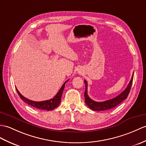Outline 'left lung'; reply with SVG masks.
Wrapping results in <instances>:
<instances>
[{
  "label": "left lung",
  "instance_id": "1",
  "mask_svg": "<svg viewBox=\"0 0 146 146\" xmlns=\"http://www.w3.org/2000/svg\"><path fill=\"white\" fill-rule=\"evenodd\" d=\"M133 76L134 74H133V76L131 79L130 82L129 83L127 86L126 88L125 89L123 92H122L119 95L115 97L113 99L107 100L105 101H103V102H96L94 101L93 100H91V98L88 95V83L86 80H84V83H85V91H84V98H85V103L86 105L88 106L91 110L93 111H105L108 110L110 109H113V108L117 106L118 104L121 103L124 100H125L127 98V97L129 95V93L130 92L131 88L132 86V83H133Z\"/></svg>",
  "mask_w": 146,
  "mask_h": 146
}]
</instances>
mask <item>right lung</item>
I'll list each match as a JSON object with an SVG mask.
<instances>
[{"mask_svg":"<svg viewBox=\"0 0 146 146\" xmlns=\"http://www.w3.org/2000/svg\"><path fill=\"white\" fill-rule=\"evenodd\" d=\"M68 80H68L66 82L64 83L62 86L61 87V88L58 91V92L57 93V94L52 98V99L43 101H33L27 99V98H25L24 96H22L21 94H20V93L19 92L17 88H15L17 90V92L20 98H21V99L27 104H28L29 105H30V106H33V108H37V109H39V110L51 111L58 106V105L61 102V99H62V93L63 92L64 88H65V83Z\"/></svg>","mask_w":146,"mask_h":146,"instance_id":"add662e5","label":"right lung"}]
</instances>
